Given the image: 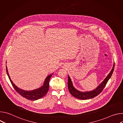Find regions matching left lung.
Masks as SVG:
<instances>
[{
  "label": "left lung",
  "mask_w": 123,
  "mask_h": 123,
  "mask_svg": "<svg viewBox=\"0 0 123 123\" xmlns=\"http://www.w3.org/2000/svg\"><path fill=\"white\" fill-rule=\"evenodd\" d=\"M114 65L115 64L114 63L113 65V67L111 70V72L107 76V77L104 79V80L102 82V83L100 84H99L98 86H97L96 89L91 91L81 92L75 89L73 85L71 78H70L69 75H68V86L69 92L74 97L81 100L90 99L96 97L104 89L105 86H106L108 81L111 77L114 69Z\"/></svg>",
  "instance_id": "1"
}]
</instances>
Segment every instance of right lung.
Returning a JSON list of instances; mask_svg holds the SVG:
<instances>
[{
	"instance_id": "obj_1",
	"label": "right lung",
	"mask_w": 123,
	"mask_h": 123,
	"mask_svg": "<svg viewBox=\"0 0 123 123\" xmlns=\"http://www.w3.org/2000/svg\"><path fill=\"white\" fill-rule=\"evenodd\" d=\"M6 71H7V74L9 77V78L15 90L23 97L28 100H32V101L39 99L42 98L43 97H44L47 93L49 91V80L52 75L53 74H52L47 76V77L46 78L44 81L43 85L39 87V88L32 90V91H25L19 88L18 87H17L13 83V82L12 81V80L10 78V75L8 73L7 66H6Z\"/></svg>"
}]
</instances>
